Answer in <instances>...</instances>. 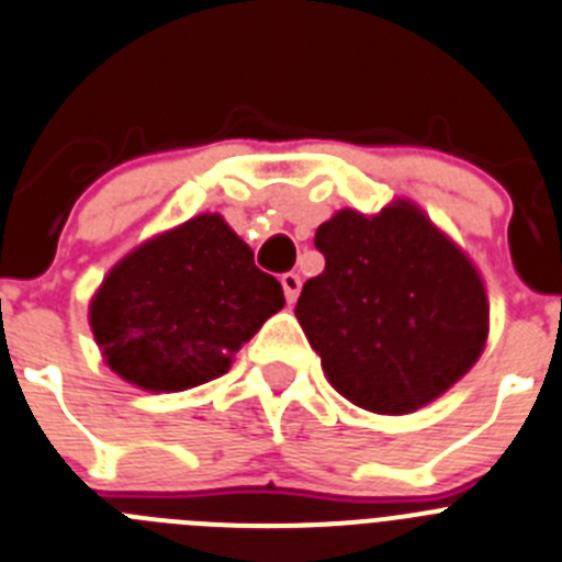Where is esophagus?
<instances>
[{"label": "esophagus", "instance_id": "esophagus-1", "mask_svg": "<svg viewBox=\"0 0 562 562\" xmlns=\"http://www.w3.org/2000/svg\"><path fill=\"white\" fill-rule=\"evenodd\" d=\"M280 282H282V291H285V300L288 302H296V296H300V288H302L300 274H293V271H285V274L280 277Z\"/></svg>", "mask_w": 562, "mask_h": 562}]
</instances>
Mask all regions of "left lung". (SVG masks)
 <instances>
[{"label":"left lung","instance_id":"8db88e82","mask_svg":"<svg viewBox=\"0 0 562 562\" xmlns=\"http://www.w3.org/2000/svg\"><path fill=\"white\" fill-rule=\"evenodd\" d=\"M325 271L302 285L296 318L338 394L367 412L408 414L482 356L479 271L417 210H341L316 229Z\"/></svg>","mask_w":562,"mask_h":562}]
</instances>
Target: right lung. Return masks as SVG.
I'll return each instance as SVG.
<instances>
[{"label":"right lung","mask_w":562,"mask_h":562,"mask_svg":"<svg viewBox=\"0 0 562 562\" xmlns=\"http://www.w3.org/2000/svg\"><path fill=\"white\" fill-rule=\"evenodd\" d=\"M285 305L221 215H199L120 260L92 300V330L120 378L181 392L221 378Z\"/></svg>","instance_id":"add662e5"}]
</instances>
